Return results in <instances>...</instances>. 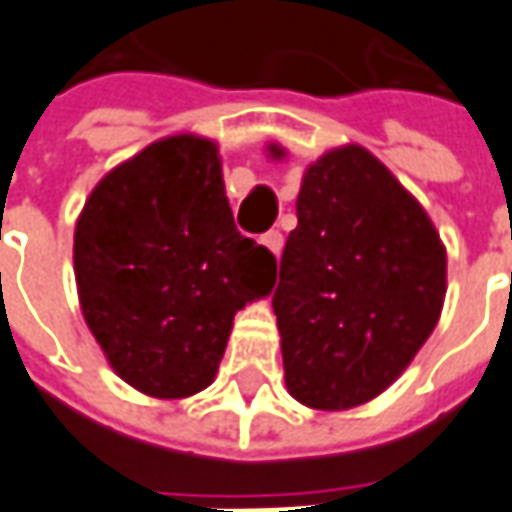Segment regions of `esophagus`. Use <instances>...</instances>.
I'll return each instance as SVG.
<instances>
[{
  "label": "esophagus",
  "instance_id": "34e87169",
  "mask_svg": "<svg viewBox=\"0 0 512 512\" xmlns=\"http://www.w3.org/2000/svg\"><path fill=\"white\" fill-rule=\"evenodd\" d=\"M263 243L269 246V252L280 255V252H283V232H280V229H271V232L263 235Z\"/></svg>",
  "mask_w": 512,
  "mask_h": 512
}]
</instances>
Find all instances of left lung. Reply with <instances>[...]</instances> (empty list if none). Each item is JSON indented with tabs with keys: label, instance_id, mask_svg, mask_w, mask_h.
<instances>
[{
	"label": "left lung",
	"instance_id": "obj_1",
	"mask_svg": "<svg viewBox=\"0 0 512 512\" xmlns=\"http://www.w3.org/2000/svg\"><path fill=\"white\" fill-rule=\"evenodd\" d=\"M443 300L446 246L417 198L361 145L319 156L271 297L288 392L325 412L373 401L426 344Z\"/></svg>",
	"mask_w": 512,
	"mask_h": 512
}]
</instances>
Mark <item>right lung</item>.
<instances>
[{"instance_id": "right-lung-1", "label": "right lung", "mask_w": 512, "mask_h": 512, "mask_svg": "<svg viewBox=\"0 0 512 512\" xmlns=\"http://www.w3.org/2000/svg\"><path fill=\"white\" fill-rule=\"evenodd\" d=\"M75 283L111 370L151 398L212 384L232 319L277 260L243 238L212 139L173 134L106 173L75 224Z\"/></svg>"}]
</instances>
